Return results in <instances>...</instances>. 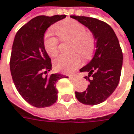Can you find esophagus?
<instances>
[{
  "label": "esophagus",
  "mask_w": 134,
  "mask_h": 134,
  "mask_svg": "<svg viewBox=\"0 0 134 134\" xmlns=\"http://www.w3.org/2000/svg\"><path fill=\"white\" fill-rule=\"evenodd\" d=\"M77 76V74H73V75H69V77H71V78H75V77H76Z\"/></svg>",
  "instance_id": "obj_1"
}]
</instances>
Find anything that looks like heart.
<instances>
[{"label":"heart","instance_id":"b5f03b06","mask_svg":"<svg viewBox=\"0 0 134 134\" xmlns=\"http://www.w3.org/2000/svg\"><path fill=\"white\" fill-rule=\"evenodd\" d=\"M54 29L57 35L63 41H71V50L73 52H79L85 58L92 55L95 47L94 38L91 33L87 31L83 24L75 19H66L57 24ZM44 46L49 56H57L59 41L50 32L46 33L44 36ZM81 63L82 58L78 53L71 56L60 55L54 60L56 69L64 73L73 71Z\"/></svg>","mask_w":134,"mask_h":134}]
</instances>
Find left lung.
<instances>
[{
  "label": "left lung",
  "instance_id": "8db88e82",
  "mask_svg": "<svg viewBox=\"0 0 134 134\" xmlns=\"http://www.w3.org/2000/svg\"><path fill=\"white\" fill-rule=\"evenodd\" d=\"M71 17L87 27L96 40L92 60L80 69L88 73L84 77L89 85L84 92H75V97L81 103L97 105L106 100L117 87L121 73L122 50L115 31L106 23L92 17Z\"/></svg>",
  "mask_w": 134,
  "mask_h": 134
}]
</instances>
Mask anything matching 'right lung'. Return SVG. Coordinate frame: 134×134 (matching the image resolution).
Wrapping results in <instances>:
<instances>
[{
  "label": "right lung",
  "instance_id": "add662e5",
  "mask_svg": "<svg viewBox=\"0 0 134 134\" xmlns=\"http://www.w3.org/2000/svg\"><path fill=\"white\" fill-rule=\"evenodd\" d=\"M66 17L38 16L18 31L10 56V72L15 87L24 99L37 108L48 107L57 100V82L65 75L51 70V59L44 46V35L51 25Z\"/></svg>",
  "mask_w": 134,
  "mask_h": 134
}]
</instances>
